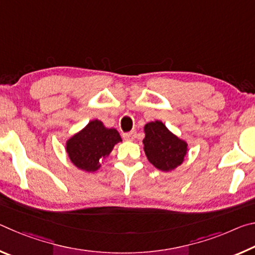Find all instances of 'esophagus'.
Wrapping results in <instances>:
<instances>
[{
  "instance_id": "1",
  "label": "esophagus",
  "mask_w": 255,
  "mask_h": 255,
  "mask_svg": "<svg viewBox=\"0 0 255 255\" xmlns=\"http://www.w3.org/2000/svg\"><path fill=\"white\" fill-rule=\"evenodd\" d=\"M136 138V131H129L124 133V139L126 140H133Z\"/></svg>"
}]
</instances>
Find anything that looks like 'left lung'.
I'll return each mask as SVG.
<instances>
[{"label": "left lung", "mask_w": 255, "mask_h": 255, "mask_svg": "<svg viewBox=\"0 0 255 255\" xmlns=\"http://www.w3.org/2000/svg\"><path fill=\"white\" fill-rule=\"evenodd\" d=\"M144 150L148 161L162 171H171L183 162L187 143L173 135L164 124L152 122L145 125Z\"/></svg>", "instance_id": "left-lung-1"}]
</instances>
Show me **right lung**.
Wrapping results in <instances>:
<instances>
[{
  "instance_id": "obj_1",
  "label": "right lung",
  "mask_w": 255,
  "mask_h": 255,
  "mask_svg": "<svg viewBox=\"0 0 255 255\" xmlns=\"http://www.w3.org/2000/svg\"><path fill=\"white\" fill-rule=\"evenodd\" d=\"M118 141H122L119 132L114 128H106L100 120L96 119L68 139L66 150L75 166L93 172L100 167Z\"/></svg>"
}]
</instances>
